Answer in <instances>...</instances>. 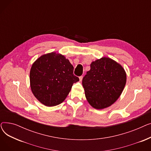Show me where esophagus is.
Wrapping results in <instances>:
<instances>
[{"label": "esophagus", "mask_w": 151, "mask_h": 151, "mask_svg": "<svg viewBox=\"0 0 151 151\" xmlns=\"http://www.w3.org/2000/svg\"><path fill=\"white\" fill-rule=\"evenodd\" d=\"M83 76H80V78H79V79H80V81H81L83 80Z\"/></svg>", "instance_id": "obj_1"}]
</instances>
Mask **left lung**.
Returning a JSON list of instances; mask_svg holds the SVG:
<instances>
[{"label": "left lung", "mask_w": 151, "mask_h": 151, "mask_svg": "<svg viewBox=\"0 0 151 151\" xmlns=\"http://www.w3.org/2000/svg\"><path fill=\"white\" fill-rule=\"evenodd\" d=\"M126 80L125 71L119 63L109 58L97 59L83 78L86 98L96 109L109 107L120 97Z\"/></svg>", "instance_id": "obj_1"}]
</instances>
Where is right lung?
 Here are the masks:
<instances>
[{
	"label": "right lung",
	"instance_id": "add662e5",
	"mask_svg": "<svg viewBox=\"0 0 151 151\" xmlns=\"http://www.w3.org/2000/svg\"><path fill=\"white\" fill-rule=\"evenodd\" d=\"M73 68L64 55L55 52L38 58L30 71V88L36 99L46 106L60 104L79 81Z\"/></svg>",
	"mask_w": 151,
	"mask_h": 151
}]
</instances>
